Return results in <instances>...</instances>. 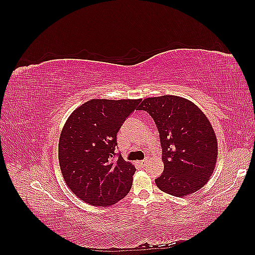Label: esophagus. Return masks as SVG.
Instances as JSON below:
<instances>
[{
	"label": "esophagus",
	"instance_id": "esophagus-1",
	"mask_svg": "<svg viewBox=\"0 0 255 255\" xmlns=\"http://www.w3.org/2000/svg\"><path fill=\"white\" fill-rule=\"evenodd\" d=\"M146 161H148V160H145V159H144V160H140V161H139V164H140L141 166H143V165H145V164H146Z\"/></svg>",
	"mask_w": 255,
	"mask_h": 255
}]
</instances>
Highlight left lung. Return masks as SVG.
<instances>
[{"instance_id":"obj_1","label":"left lung","mask_w":255,"mask_h":255,"mask_svg":"<svg viewBox=\"0 0 255 255\" xmlns=\"http://www.w3.org/2000/svg\"><path fill=\"white\" fill-rule=\"evenodd\" d=\"M158 128L164 172L156 186L174 197L194 194L210 180L217 161L218 143L203 112L177 96L146 98L138 107Z\"/></svg>"}]
</instances>
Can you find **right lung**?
I'll list each match as a JSON object with an SVG mask.
<instances>
[{"instance_id":"1","label":"right lung","mask_w":255,"mask_h":255,"mask_svg":"<svg viewBox=\"0 0 255 255\" xmlns=\"http://www.w3.org/2000/svg\"><path fill=\"white\" fill-rule=\"evenodd\" d=\"M137 100L92 99L66 121L58 142V160L68 187L84 202L111 206L132 187L136 168L117 153V134L140 103Z\"/></svg>"}]
</instances>
